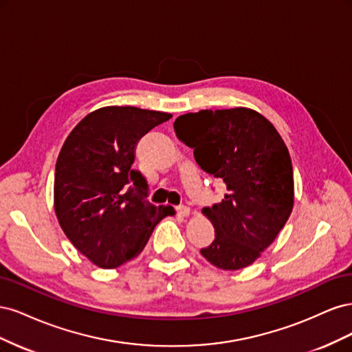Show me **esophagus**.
<instances>
[{
  "instance_id": "1",
  "label": "esophagus",
  "mask_w": 352,
  "mask_h": 352,
  "mask_svg": "<svg viewBox=\"0 0 352 352\" xmlns=\"http://www.w3.org/2000/svg\"><path fill=\"white\" fill-rule=\"evenodd\" d=\"M176 212L180 217H188L190 214V210L186 206H179V207H176Z\"/></svg>"
}]
</instances>
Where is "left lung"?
<instances>
[{"label": "left lung", "mask_w": 352, "mask_h": 352, "mask_svg": "<svg viewBox=\"0 0 352 352\" xmlns=\"http://www.w3.org/2000/svg\"><path fill=\"white\" fill-rule=\"evenodd\" d=\"M173 126L179 140L194 150L198 166L228 189L221 202L202 208L216 235L201 254L223 270L247 267L292 212L289 151L265 117L243 107L188 113Z\"/></svg>", "instance_id": "1"}]
</instances>
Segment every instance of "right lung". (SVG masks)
<instances>
[{
    "mask_svg": "<svg viewBox=\"0 0 352 352\" xmlns=\"http://www.w3.org/2000/svg\"><path fill=\"white\" fill-rule=\"evenodd\" d=\"M172 114L138 107H104L82 119L56 164L54 208L79 252L102 269L140 254L157 223L173 207L148 201L146 179L132 167L141 138Z\"/></svg>",
    "mask_w": 352,
    "mask_h": 352,
    "instance_id": "right-lung-1",
    "label": "right lung"
}]
</instances>
